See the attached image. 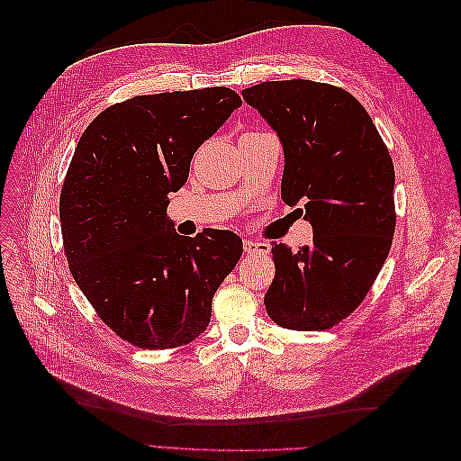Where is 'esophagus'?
Masks as SVG:
<instances>
[{
	"label": "esophagus",
	"mask_w": 461,
	"mask_h": 461,
	"mask_svg": "<svg viewBox=\"0 0 461 461\" xmlns=\"http://www.w3.org/2000/svg\"><path fill=\"white\" fill-rule=\"evenodd\" d=\"M244 249L249 256H267L271 252V246L267 242H259V240H244Z\"/></svg>",
	"instance_id": "1"
}]
</instances>
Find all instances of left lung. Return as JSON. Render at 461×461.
Returning a JSON list of instances; mask_svg holds the SVG:
<instances>
[{
    "label": "left lung",
    "instance_id": "obj_1",
    "mask_svg": "<svg viewBox=\"0 0 461 461\" xmlns=\"http://www.w3.org/2000/svg\"><path fill=\"white\" fill-rule=\"evenodd\" d=\"M242 95L283 144L281 198L303 203L313 227V244L298 252L271 244L265 310L285 329H330L364 302L393 246V159L366 107L342 88L271 80Z\"/></svg>",
    "mask_w": 461,
    "mask_h": 461
}]
</instances>
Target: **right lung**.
Returning <instances> with one entry per match:
<instances>
[{"mask_svg": "<svg viewBox=\"0 0 461 461\" xmlns=\"http://www.w3.org/2000/svg\"><path fill=\"white\" fill-rule=\"evenodd\" d=\"M240 105L222 86L136 95L102 111L80 136L59 200L65 256L95 313L132 346L196 340L242 256L234 232L185 239L167 217L194 153Z\"/></svg>", "mask_w": 461, "mask_h": 461, "instance_id": "add662e5", "label": "right lung"}]
</instances>
